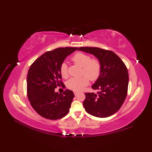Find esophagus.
<instances>
[{"instance_id":"1","label":"esophagus","mask_w":152,"mask_h":152,"mask_svg":"<svg viewBox=\"0 0 152 152\" xmlns=\"http://www.w3.org/2000/svg\"><path fill=\"white\" fill-rule=\"evenodd\" d=\"M73 93H74L75 96H77V95L78 94V93H79V92H77V91H74V92H73Z\"/></svg>"}]
</instances>
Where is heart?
Wrapping results in <instances>:
<instances>
[{
  "label": "heart",
  "instance_id": "1",
  "mask_svg": "<svg viewBox=\"0 0 152 152\" xmlns=\"http://www.w3.org/2000/svg\"><path fill=\"white\" fill-rule=\"evenodd\" d=\"M72 61L82 67V74L84 75L80 77H72L66 82V87L69 89L74 91H80L89 84V79L95 81L99 77L102 73V63L97 58H92L91 55L77 53L73 55ZM61 75L64 79L69 76L68 68L66 63H63L59 68Z\"/></svg>",
  "mask_w": 152,
  "mask_h": 152
}]
</instances>
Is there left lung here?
I'll return each instance as SVG.
<instances>
[{
    "label": "left lung",
    "mask_w": 152,
    "mask_h": 152,
    "mask_svg": "<svg viewBox=\"0 0 152 152\" xmlns=\"http://www.w3.org/2000/svg\"><path fill=\"white\" fill-rule=\"evenodd\" d=\"M78 50L94 55L102 63V73L92 89L97 93H85L86 111L94 117L111 116L121 108L127 94L129 73L122 59L112 50L81 47Z\"/></svg>",
    "instance_id": "8db88e82"
}]
</instances>
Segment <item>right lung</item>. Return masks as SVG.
I'll return each instance as SVG.
<instances>
[{"label":"right lung","mask_w":152,"mask_h":152,"mask_svg":"<svg viewBox=\"0 0 152 152\" xmlns=\"http://www.w3.org/2000/svg\"><path fill=\"white\" fill-rule=\"evenodd\" d=\"M77 48H60L43 54L31 64L27 75V96L35 111L49 120H58L69 112L74 98L73 91L56 93L58 86L65 87L59 68Z\"/></svg>","instance_id":"add662e5"}]
</instances>
